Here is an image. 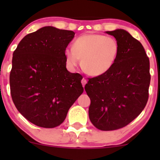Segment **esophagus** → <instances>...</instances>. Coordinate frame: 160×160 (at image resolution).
I'll return each instance as SVG.
<instances>
[{"instance_id": "1", "label": "esophagus", "mask_w": 160, "mask_h": 160, "mask_svg": "<svg viewBox=\"0 0 160 160\" xmlns=\"http://www.w3.org/2000/svg\"><path fill=\"white\" fill-rule=\"evenodd\" d=\"M87 81L86 78H83L82 79V85H83V87L85 86V84H87Z\"/></svg>"}]
</instances>
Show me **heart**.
I'll list each match as a JSON object with an SVG mask.
<instances>
[{
	"mask_svg": "<svg viewBox=\"0 0 160 160\" xmlns=\"http://www.w3.org/2000/svg\"><path fill=\"white\" fill-rule=\"evenodd\" d=\"M119 45L117 39L101 34H86L75 40L73 48L65 49V57L71 66L82 59V67L89 76H98L110 70L117 60Z\"/></svg>",
	"mask_w": 160,
	"mask_h": 160,
	"instance_id": "heart-1",
	"label": "heart"
}]
</instances>
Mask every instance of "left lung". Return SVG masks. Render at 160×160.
I'll list each match as a JSON object with an SVG mask.
<instances>
[{
	"instance_id": "left-lung-1",
	"label": "left lung",
	"mask_w": 160,
	"mask_h": 160,
	"mask_svg": "<svg viewBox=\"0 0 160 160\" xmlns=\"http://www.w3.org/2000/svg\"><path fill=\"white\" fill-rule=\"evenodd\" d=\"M119 45L113 67L102 75L89 78L85 90L90 98L89 119L96 128H122L145 108L151 75L149 59L140 41L122 29L106 31Z\"/></svg>"
}]
</instances>
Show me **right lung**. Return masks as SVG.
Here are the masks:
<instances>
[{
  "mask_svg": "<svg viewBox=\"0 0 160 160\" xmlns=\"http://www.w3.org/2000/svg\"><path fill=\"white\" fill-rule=\"evenodd\" d=\"M75 32L47 26L28 34L13 53L9 82L12 100L31 123L53 128L84 92L79 73L66 69L65 49Z\"/></svg>",
  "mask_w": 160,
  "mask_h": 160,
  "instance_id": "right-lung-1",
  "label": "right lung"
}]
</instances>
